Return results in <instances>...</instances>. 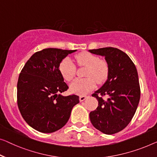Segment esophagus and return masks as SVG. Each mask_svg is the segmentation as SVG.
Here are the masks:
<instances>
[{
	"mask_svg": "<svg viewBox=\"0 0 157 157\" xmlns=\"http://www.w3.org/2000/svg\"><path fill=\"white\" fill-rule=\"evenodd\" d=\"M86 99V96H84V95H82L79 97V101H83L84 100H85Z\"/></svg>",
	"mask_w": 157,
	"mask_h": 157,
	"instance_id": "1",
	"label": "esophagus"
}]
</instances>
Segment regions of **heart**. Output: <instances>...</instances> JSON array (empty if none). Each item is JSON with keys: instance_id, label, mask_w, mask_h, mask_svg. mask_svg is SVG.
<instances>
[{"instance_id": "b5f03b06", "label": "heart", "mask_w": 157, "mask_h": 157, "mask_svg": "<svg viewBox=\"0 0 157 157\" xmlns=\"http://www.w3.org/2000/svg\"><path fill=\"white\" fill-rule=\"evenodd\" d=\"M78 66L86 68L83 79H76L71 83L70 89L72 93L82 95L93 90L98 84L105 82L109 75V65L104 60L99 59L97 56L87 52H82L75 56ZM59 71L65 80L71 81L75 75L76 66L69 57L65 58L59 65Z\"/></svg>"}]
</instances>
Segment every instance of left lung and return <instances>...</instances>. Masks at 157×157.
Here are the masks:
<instances>
[{"label": "left lung", "instance_id": "left-lung-1", "mask_svg": "<svg viewBox=\"0 0 157 157\" xmlns=\"http://www.w3.org/2000/svg\"><path fill=\"white\" fill-rule=\"evenodd\" d=\"M89 51L104 56L109 65L108 79L92 95L98 100V106L90 112L91 123L104 134H115L129 124L138 106L140 87L136 67L129 56L118 48L106 47ZM105 95L108 97L106 100L102 99Z\"/></svg>", "mask_w": 157, "mask_h": 157}]
</instances>
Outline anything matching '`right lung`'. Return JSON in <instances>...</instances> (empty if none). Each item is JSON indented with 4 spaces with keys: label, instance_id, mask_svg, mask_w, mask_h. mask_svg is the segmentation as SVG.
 Segmentation results:
<instances>
[{
    "label": "right lung",
    "instance_id": "1",
    "mask_svg": "<svg viewBox=\"0 0 157 157\" xmlns=\"http://www.w3.org/2000/svg\"><path fill=\"white\" fill-rule=\"evenodd\" d=\"M76 50L48 48L37 51L27 60L19 75L17 106L26 123L39 132L51 133L67 123L79 97H64L68 89L59 65Z\"/></svg>",
    "mask_w": 157,
    "mask_h": 157
}]
</instances>
